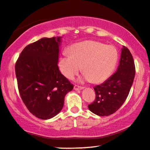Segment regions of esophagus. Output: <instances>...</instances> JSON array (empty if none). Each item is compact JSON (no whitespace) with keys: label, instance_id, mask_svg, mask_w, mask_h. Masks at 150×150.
<instances>
[{"label":"esophagus","instance_id":"obj_1","mask_svg":"<svg viewBox=\"0 0 150 150\" xmlns=\"http://www.w3.org/2000/svg\"><path fill=\"white\" fill-rule=\"evenodd\" d=\"M84 89L83 86H77V85H75L74 86V89L76 90V91H78V90H82Z\"/></svg>","mask_w":150,"mask_h":150}]
</instances>
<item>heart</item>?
I'll return each instance as SVG.
<instances>
[{"instance_id":"obj_1","label":"heart","mask_w":150,"mask_h":150,"mask_svg":"<svg viewBox=\"0 0 150 150\" xmlns=\"http://www.w3.org/2000/svg\"><path fill=\"white\" fill-rule=\"evenodd\" d=\"M59 59L61 73L73 79L81 70L83 79L91 82L100 83L107 80L114 70L118 59V52L114 46L97 41L88 40L70 46Z\"/></svg>"}]
</instances>
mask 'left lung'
<instances>
[{
  "mask_svg": "<svg viewBox=\"0 0 150 150\" xmlns=\"http://www.w3.org/2000/svg\"><path fill=\"white\" fill-rule=\"evenodd\" d=\"M135 64L129 49L123 46L117 71L100 85L94 86L95 100L88 105L98 116L110 115L118 110L129 95L134 80Z\"/></svg>",
  "mask_w": 150,
  "mask_h": 150,
  "instance_id": "8db88e82",
  "label": "left lung"
}]
</instances>
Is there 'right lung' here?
I'll return each mask as SVG.
<instances>
[{
	"mask_svg": "<svg viewBox=\"0 0 150 150\" xmlns=\"http://www.w3.org/2000/svg\"><path fill=\"white\" fill-rule=\"evenodd\" d=\"M62 37L42 38L23 50L15 64L19 94L27 109L41 120L60 112L73 85L58 67Z\"/></svg>",
	"mask_w": 150,
	"mask_h": 150,
	"instance_id": "1",
	"label": "right lung"
}]
</instances>
